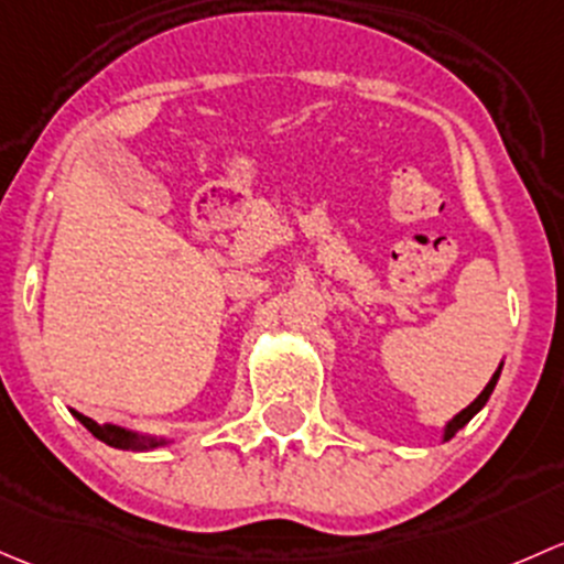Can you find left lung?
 Here are the masks:
<instances>
[{"label":"left lung","mask_w":564,"mask_h":564,"mask_svg":"<svg viewBox=\"0 0 564 564\" xmlns=\"http://www.w3.org/2000/svg\"><path fill=\"white\" fill-rule=\"evenodd\" d=\"M499 369H502V367H499ZM499 369L495 371V375H491L489 386H486L484 391H480V397L475 399V402L469 404V408H464L462 412H458V415H454V421H448V423H445L443 440H451V437H454V434L458 432V429H464V426H467L469 421H473V415H475V412H480V410H484V404L489 402L491 391H495V386H497V380H499Z\"/></svg>","instance_id":"8db88e82"}]
</instances>
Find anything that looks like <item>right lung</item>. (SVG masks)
Returning <instances> with one entry per match:
<instances>
[{"label":"right lung","mask_w":564,"mask_h":564,"mask_svg":"<svg viewBox=\"0 0 564 564\" xmlns=\"http://www.w3.org/2000/svg\"><path fill=\"white\" fill-rule=\"evenodd\" d=\"M73 415L78 417V421L84 423V426L89 429V432L95 434L97 440H102V443L110 445V448H121V451H152V448H160V445H165V440L141 437V434L124 432V429L110 426V423H97V421H91V417L80 415V412H75V410H73Z\"/></svg>","instance_id":"1"}]
</instances>
